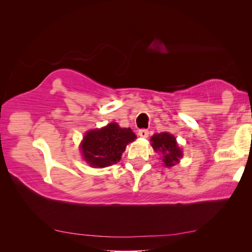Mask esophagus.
<instances>
[{
    "label": "esophagus",
    "mask_w": 252,
    "mask_h": 252,
    "mask_svg": "<svg viewBox=\"0 0 252 252\" xmlns=\"http://www.w3.org/2000/svg\"><path fill=\"white\" fill-rule=\"evenodd\" d=\"M138 134L141 136V138H145V139H146V138H148L149 131L147 130V129H140Z\"/></svg>",
    "instance_id": "1"
}]
</instances>
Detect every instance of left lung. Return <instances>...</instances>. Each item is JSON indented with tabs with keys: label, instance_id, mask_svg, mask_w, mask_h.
<instances>
[{
	"label": "left lung",
	"instance_id": "obj_1",
	"mask_svg": "<svg viewBox=\"0 0 252 252\" xmlns=\"http://www.w3.org/2000/svg\"><path fill=\"white\" fill-rule=\"evenodd\" d=\"M151 146L156 152H161L163 163L166 167H172L180 162L183 151L179 147L174 136L168 132L156 133L150 139Z\"/></svg>",
	"mask_w": 252,
	"mask_h": 252
}]
</instances>
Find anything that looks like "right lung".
I'll return each instance as SVG.
<instances>
[{
    "label": "right lung",
    "mask_w": 252,
    "mask_h": 252,
    "mask_svg": "<svg viewBox=\"0 0 252 252\" xmlns=\"http://www.w3.org/2000/svg\"><path fill=\"white\" fill-rule=\"evenodd\" d=\"M135 139L136 135L130 128H121L117 123H110L85 134L81 144L82 156L91 167L104 168L118 163L127 144Z\"/></svg>",
    "instance_id": "obj_1"
}]
</instances>
